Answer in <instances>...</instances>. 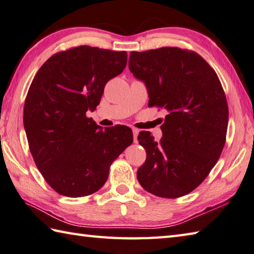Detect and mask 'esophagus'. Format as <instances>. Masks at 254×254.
Returning a JSON list of instances; mask_svg holds the SVG:
<instances>
[{
	"instance_id": "obj_1",
	"label": "esophagus",
	"mask_w": 254,
	"mask_h": 254,
	"mask_svg": "<svg viewBox=\"0 0 254 254\" xmlns=\"http://www.w3.org/2000/svg\"><path fill=\"white\" fill-rule=\"evenodd\" d=\"M138 133H139V130L136 128H132V134H133V142H137L138 141Z\"/></svg>"
}]
</instances>
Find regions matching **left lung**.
I'll use <instances>...</instances> for the list:
<instances>
[{"label": "left lung", "instance_id": "obj_1", "mask_svg": "<svg viewBox=\"0 0 254 254\" xmlns=\"http://www.w3.org/2000/svg\"><path fill=\"white\" fill-rule=\"evenodd\" d=\"M128 64L146 84L149 106L168 112L159 142L149 131L139 132L147 159L137 179L159 197H181L203 182L224 149L228 127L225 92L216 72L193 51H132Z\"/></svg>", "mask_w": 254, "mask_h": 254}]
</instances>
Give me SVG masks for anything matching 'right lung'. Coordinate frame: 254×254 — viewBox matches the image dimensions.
Wrapping results in <instances>:
<instances>
[{
	"label": "right lung",
	"instance_id": "obj_1",
	"mask_svg": "<svg viewBox=\"0 0 254 254\" xmlns=\"http://www.w3.org/2000/svg\"><path fill=\"white\" fill-rule=\"evenodd\" d=\"M126 64V51L80 46L51 56L36 73L25 101L24 128L36 165L60 195L95 193L114 160L132 143L129 127L103 129L86 117Z\"/></svg>",
	"mask_w": 254,
	"mask_h": 254
}]
</instances>
